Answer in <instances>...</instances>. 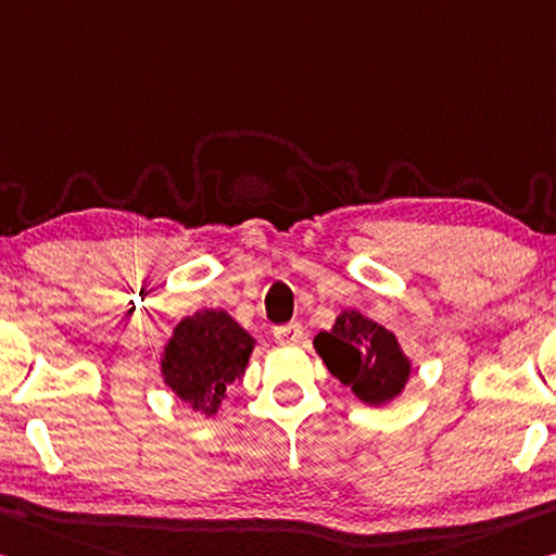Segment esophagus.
Masks as SVG:
<instances>
[{"label":"esophagus","instance_id":"1","mask_svg":"<svg viewBox=\"0 0 556 556\" xmlns=\"http://www.w3.org/2000/svg\"><path fill=\"white\" fill-rule=\"evenodd\" d=\"M275 339L279 343H287V346H294V343H299V341L304 339L302 324H281V326H275Z\"/></svg>","mask_w":556,"mask_h":556}]
</instances>
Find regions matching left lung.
Here are the masks:
<instances>
[{"mask_svg": "<svg viewBox=\"0 0 556 556\" xmlns=\"http://www.w3.org/2000/svg\"><path fill=\"white\" fill-rule=\"evenodd\" d=\"M314 349L326 368L364 403L391 401L408 381L410 364L393 333L358 312H343L331 331L314 339Z\"/></svg>", "mask_w": 556, "mask_h": 556, "instance_id": "8db88e82", "label": "left lung"}]
</instances>
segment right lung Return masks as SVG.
Returning a JSON list of instances; mask_svg holds the SVG:
<instances>
[{
  "label": "right lung",
  "instance_id": "obj_1",
  "mask_svg": "<svg viewBox=\"0 0 556 556\" xmlns=\"http://www.w3.org/2000/svg\"><path fill=\"white\" fill-rule=\"evenodd\" d=\"M254 341L230 314L198 312L175 326L161 361L163 378L192 410L215 416L227 383L244 371Z\"/></svg>",
  "mask_w": 556,
  "mask_h": 556
}]
</instances>
